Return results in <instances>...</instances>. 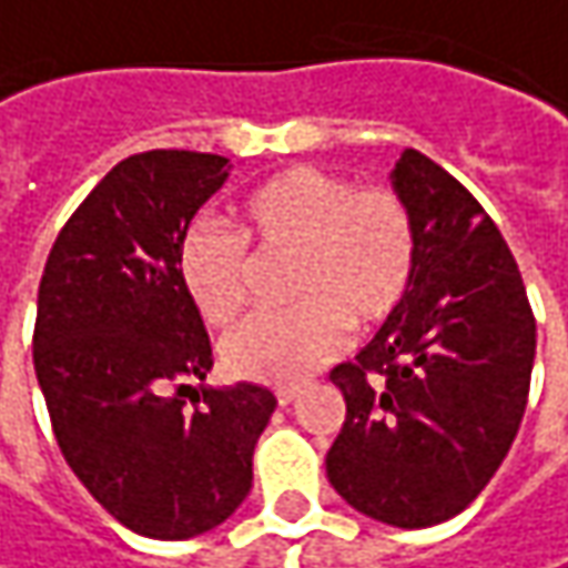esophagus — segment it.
<instances>
[{"instance_id":"obj_1","label":"esophagus","mask_w":568,"mask_h":568,"mask_svg":"<svg viewBox=\"0 0 568 568\" xmlns=\"http://www.w3.org/2000/svg\"><path fill=\"white\" fill-rule=\"evenodd\" d=\"M297 394H301V387H297V385H284V387H277V390H274V397H277V404H281V407L294 404V397H297Z\"/></svg>"}]
</instances>
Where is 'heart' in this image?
Instances as JSON below:
<instances>
[{
	"instance_id": "heart-1",
	"label": "heart",
	"mask_w": 568,
	"mask_h": 568,
	"mask_svg": "<svg viewBox=\"0 0 568 568\" xmlns=\"http://www.w3.org/2000/svg\"><path fill=\"white\" fill-rule=\"evenodd\" d=\"M239 232L196 223L181 239L178 277L210 326L242 316L258 284V264L284 267V301L294 306L242 323L223 343L239 378L294 385L326 365L345 326L372 329L410 294L417 225L390 186H352L320 168H284L239 200Z\"/></svg>"
}]
</instances>
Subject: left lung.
<instances>
[{
	"label": "left lung",
	"instance_id": "1",
	"mask_svg": "<svg viewBox=\"0 0 568 568\" xmlns=\"http://www.w3.org/2000/svg\"><path fill=\"white\" fill-rule=\"evenodd\" d=\"M417 225L400 310L329 372L345 420L329 485L358 514L420 530L466 510L527 407L537 320L498 225L453 174L407 148L390 171Z\"/></svg>",
	"mask_w": 568,
	"mask_h": 568
}]
</instances>
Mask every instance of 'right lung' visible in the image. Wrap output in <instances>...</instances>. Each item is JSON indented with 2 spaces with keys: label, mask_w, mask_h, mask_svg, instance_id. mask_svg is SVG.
<instances>
[{
  "label": "right lung",
  "mask_w": 568,
  "mask_h": 568,
  "mask_svg": "<svg viewBox=\"0 0 568 568\" xmlns=\"http://www.w3.org/2000/svg\"><path fill=\"white\" fill-rule=\"evenodd\" d=\"M229 158L144 151L119 161L61 229L38 287L34 375L67 466L122 527L190 540L252 491L255 443L277 397L203 387L213 348L178 277L196 210Z\"/></svg>",
  "instance_id": "obj_1"
}]
</instances>
